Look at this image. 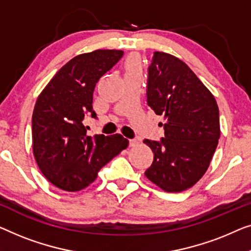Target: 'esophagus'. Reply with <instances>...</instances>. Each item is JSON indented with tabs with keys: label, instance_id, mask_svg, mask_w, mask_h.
<instances>
[{
	"label": "esophagus",
	"instance_id": "esophagus-1",
	"mask_svg": "<svg viewBox=\"0 0 251 251\" xmlns=\"http://www.w3.org/2000/svg\"><path fill=\"white\" fill-rule=\"evenodd\" d=\"M137 144H139V141L137 140H135V139L129 140V147H136Z\"/></svg>",
	"mask_w": 251,
	"mask_h": 251
}]
</instances>
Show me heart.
<instances>
[{"mask_svg":"<svg viewBox=\"0 0 251 251\" xmlns=\"http://www.w3.org/2000/svg\"><path fill=\"white\" fill-rule=\"evenodd\" d=\"M137 65H139V61H137L135 56H133V58H130L128 60V62H127V68L129 69V72H134V70H136Z\"/></svg>","mask_w":251,"mask_h":251,"instance_id":"1","label":"heart"}]
</instances>
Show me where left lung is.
Returning <instances> with one entry per match:
<instances>
[{"label":"left lung","instance_id":"obj_1","mask_svg":"<svg viewBox=\"0 0 251 251\" xmlns=\"http://www.w3.org/2000/svg\"><path fill=\"white\" fill-rule=\"evenodd\" d=\"M147 101L164 116L165 137L143 141L153 152L144 174L166 192L184 191L202 177L217 148V102L185 62L158 51L148 68Z\"/></svg>","mask_w":251,"mask_h":251}]
</instances>
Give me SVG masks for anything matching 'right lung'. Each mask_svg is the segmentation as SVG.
I'll return each instance as SVG.
<instances>
[{
	"label": "right lung",
	"mask_w": 251,
	"mask_h": 251,
	"mask_svg": "<svg viewBox=\"0 0 251 251\" xmlns=\"http://www.w3.org/2000/svg\"><path fill=\"white\" fill-rule=\"evenodd\" d=\"M121 50H95L73 58L38 95L31 117L33 153L50 183L65 191L85 189L98 172L126 149L121 134L87 135L84 118H97L92 107L98 80L119 61Z\"/></svg>",
	"instance_id": "add662e5"
}]
</instances>
